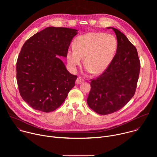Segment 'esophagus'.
Returning a JSON list of instances; mask_svg holds the SVG:
<instances>
[{
  "instance_id": "esophagus-1",
  "label": "esophagus",
  "mask_w": 157,
  "mask_h": 157,
  "mask_svg": "<svg viewBox=\"0 0 157 157\" xmlns=\"http://www.w3.org/2000/svg\"><path fill=\"white\" fill-rule=\"evenodd\" d=\"M84 79H82V78H81V77H79V78H77V79L76 80V84H81V83H82L83 82H84Z\"/></svg>"
}]
</instances>
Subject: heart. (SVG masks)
Instances as JSON below:
<instances>
[{"instance_id": "obj_1", "label": "heart", "mask_w": 157, "mask_h": 157, "mask_svg": "<svg viewBox=\"0 0 157 157\" xmlns=\"http://www.w3.org/2000/svg\"><path fill=\"white\" fill-rule=\"evenodd\" d=\"M117 48V41L112 34L89 32L78 36L74 46L68 48L66 59L70 68L75 70L84 64L87 70L98 75L103 73L113 61Z\"/></svg>"}]
</instances>
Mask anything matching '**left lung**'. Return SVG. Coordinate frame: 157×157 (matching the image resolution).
<instances>
[{"label": "left lung", "instance_id": "obj_1", "mask_svg": "<svg viewBox=\"0 0 157 157\" xmlns=\"http://www.w3.org/2000/svg\"><path fill=\"white\" fill-rule=\"evenodd\" d=\"M117 41L114 58L107 69L91 82L87 102L101 115L112 114L122 109L136 93L140 63L137 49L126 36L114 27Z\"/></svg>", "mask_w": 157, "mask_h": 157}]
</instances>
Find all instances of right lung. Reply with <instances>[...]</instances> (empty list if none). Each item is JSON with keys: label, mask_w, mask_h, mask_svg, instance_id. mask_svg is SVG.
Segmentation results:
<instances>
[{"label": "right lung", "mask_w": 157, "mask_h": 157, "mask_svg": "<svg viewBox=\"0 0 157 157\" xmlns=\"http://www.w3.org/2000/svg\"><path fill=\"white\" fill-rule=\"evenodd\" d=\"M78 30L49 27L24 44L17 61L20 94L33 109L50 113L64 101L77 78L59 56L66 57Z\"/></svg>", "instance_id": "1"}]
</instances>
